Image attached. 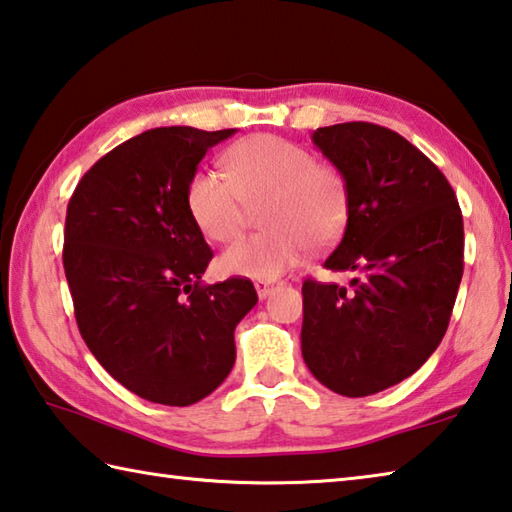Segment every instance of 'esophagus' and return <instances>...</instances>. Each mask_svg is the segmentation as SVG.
<instances>
[{
  "instance_id": "34e87169",
  "label": "esophagus",
  "mask_w": 512,
  "mask_h": 512,
  "mask_svg": "<svg viewBox=\"0 0 512 512\" xmlns=\"http://www.w3.org/2000/svg\"><path fill=\"white\" fill-rule=\"evenodd\" d=\"M255 288H257V295H259V300H266L268 295H271L275 288H277V284L275 282H255Z\"/></svg>"
}]
</instances>
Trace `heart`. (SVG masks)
Returning a JSON list of instances; mask_svg holds the SVG:
<instances>
[{
    "label": "heart",
    "mask_w": 512,
    "mask_h": 512,
    "mask_svg": "<svg viewBox=\"0 0 512 512\" xmlns=\"http://www.w3.org/2000/svg\"><path fill=\"white\" fill-rule=\"evenodd\" d=\"M228 176L192 174L185 192L194 224L210 241H228L244 226L246 206L262 210V235L241 237L219 257L226 275L271 282L300 264L306 244L324 246L345 226L349 194L342 174L306 147L259 134L230 147Z\"/></svg>",
    "instance_id": "1"
}]
</instances>
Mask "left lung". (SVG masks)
<instances>
[{"label":"left lung","instance_id":"left-lung-1","mask_svg":"<svg viewBox=\"0 0 512 512\" xmlns=\"http://www.w3.org/2000/svg\"><path fill=\"white\" fill-rule=\"evenodd\" d=\"M347 183V226L329 271L349 288L302 284V356L331 392L360 398L401 383L448 329L463 275V217L452 185L401 134L374 123L313 132Z\"/></svg>","mask_w":512,"mask_h":512}]
</instances>
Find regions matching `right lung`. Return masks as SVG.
Here are the masks:
<instances>
[{"label":"right lung","instance_id":"right-lung-1","mask_svg":"<svg viewBox=\"0 0 512 512\" xmlns=\"http://www.w3.org/2000/svg\"><path fill=\"white\" fill-rule=\"evenodd\" d=\"M237 129L156 127L82 176L64 224V275L96 360L145 401L185 407L224 383L257 304L244 277L201 284L212 250L185 201L203 156Z\"/></svg>","mask_w":512,"mask_h":512}]
</instances>
